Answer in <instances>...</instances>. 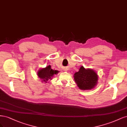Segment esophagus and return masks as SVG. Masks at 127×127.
Masks as SVG:
<instances>
[{
    "label": "esophagus",
    "instance_id": "34e87169",
    "mask_svg": "<svg viewBox=\"0 0 127 127\" xmlns=\"http://www.w3.org/2000/svg\"><path fill=\"white\" fill-rule=\"evenodd\" d=\"M64 70L65 71H66L67 70V68H65H65H64Z\"/></svg>",
    "mask_w": 127,
    "mask_h": 127
}]
</instances>
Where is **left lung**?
<instances>
[{"instance_id":"8db88e82","label":"left lung","mask_w":127,"mask_h":127,"mask_svg":"<svg viewBox=\"0 0 127 127\" xmlns=\"http://www.w3.org/2000/svg\"><path fill=\"white\" fill-rule=\"evenodd\" d=\"M74 79L77 87L81 90H88L95 87L98 80L96 73L92 69H85L83 66L74 75Z\"/></svg>"}]
</instances>
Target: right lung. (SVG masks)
Instances as JSON below:
<instances>
[{
    "label": "right lung",
    "mask_w": 127,
    "mask_h": 127,
    "mask_svg": "<svg viewBox=\"0 0 127 127\" xmlns=\"http://www.w3.org/2000/svg\"><path fill=\"white\" fill-rule=\"evenodd\" d=\"M58 71L53 70L51 68V65H48L46 67L40 69L37 72L38 77L42 81V82L47 83V81L52 80L54 74H58Z\"/></svg>",
    "instance_id": "right-lung-1"
}]
</instances>
